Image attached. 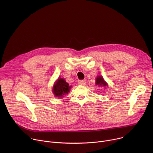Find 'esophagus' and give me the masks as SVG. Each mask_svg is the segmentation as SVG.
I'll use <instances>...</instances> for the list:
<instances>
[{
	"mask_svg": "<svg viewBox=\"0 0 153 153\" xmlns=\"http://www.w3.org/2000/svg\"><path fill=\"white\" fill-rule=\"evenodd\" d=\"M79 84V85H84L86 84V80H79L78 82Z\"/></svg>",
	"mask_w": 153,
	"mask_h": 153,
	"instance_id": "1",
	"label": "esophagus"
}]
</instances>
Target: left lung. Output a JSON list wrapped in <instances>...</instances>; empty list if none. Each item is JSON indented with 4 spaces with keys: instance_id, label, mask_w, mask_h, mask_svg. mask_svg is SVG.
I'll return each mask as SVG.
<instances>
[{
    "instance_id": "left-lung-1",
    "label": "left lung",
    "mask_w": 153,
    "mask_h": 153,
    "mask_svg": "<svg viewBox=\"0 0 153 153\" xmlns=\"http://www.w3.org/2000/svg\"><path fill=\"white\" fill-rule=\"evenodd\" d=\"M96 84L99 85L100 87H105L107 85V84L105 82L103 78L101 76H98L96 79Z\"/></svg>"
}]
</instances>
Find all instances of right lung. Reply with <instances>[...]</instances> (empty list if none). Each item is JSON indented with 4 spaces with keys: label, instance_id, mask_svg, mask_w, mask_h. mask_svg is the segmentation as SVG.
Instances as JSON below:
<instances>
[{
    "label": "right lung",
    "instance_id": "right-lung-1",
    "mask_svg": "<svg viewBox=\"0 0 153 153\" xmlns=\"http://www.w3.org/2000/svg\"><path fill=\"white\" fill-rule=\"evenodd\" d=\"M71 86L66 82L64 79L59 78L53 86V91L56 97H62L64 95L68 94Z\"/></svg>",
    "mask_w": 153,
    "mask_h": 153
}]
</instances>
